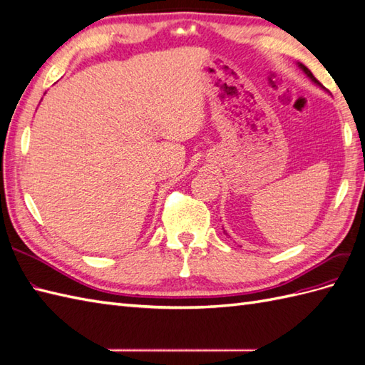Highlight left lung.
<instances>
[{
  "label": "left lung",
  "instance_id": "8db88e82",
  "mask_svg": "<svg viewBox=\"0 0 365 365\" xmlns=\"http://www.w3.org/2000/svg\"><path fill=\"white\" fill-rule=\"evenodd\" d=\"M299 68H300V70H302V71H303L304 74H307V76H308V78L311 79V82H314L317 87H322V83H320V82H319V81H317V79L314 78V76H312V73H311V71L308 70V68H307V66H304L303 63H299Z\"/></svg>",
  "mask_w": 365,
  "mask_h": 365
}]
</instances>
